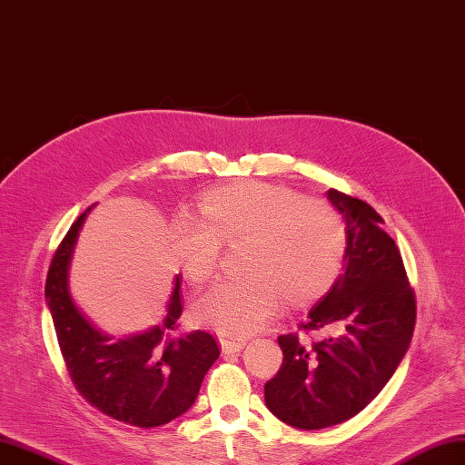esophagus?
<instances>
[{
  "label": "esophagus",
  "mask_w": 465,
  "mask_h": 465,
  "mask_svg": "<svg viewBox=\"0 0 465 465\" xmlns=\"http://www.w3.org/2000/svg\"><path fill=\"white\" fill-rule=\"evenodd\" d=\"M222 351L223 352H240L245 347V339H232V337H222L220 339Z\"/></svg>",
  "instance_id": "esophagus-1"
}]
</instances>
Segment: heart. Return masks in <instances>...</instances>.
<instances>
[{"mask_svg":"<svg viewBox=\"0 0 465 465\" xmlns=\"http://www.w3.org/2000/svg\"><path fill=\"white\" fill-rule=\"evenodd\" d=\"M223 242L250 240L247 277L223 279L193 301V319L223 334L245 337L287 303L321 297L347 253V225L331 202L265 182L215 190L200 215L182 213L172 225L176 262L192 283L213 275Z\"/></svg>","mask_w":465,"mask_h":465,"instance_id":"heart-1","label":"heart"}]
</instances>
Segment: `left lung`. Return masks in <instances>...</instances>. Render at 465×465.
<instances>
[{"label":"left lung","instance_id":"1","mask_svg":"<svg viewBox=\"0 0 465 465\" xmlns=\"http://www.w3.org/2000/svg\"><path fill=\"white\" fill-rule=\"evenodd\" d=\"M325 196L347 225V253L305 329L339 334L312 347L295 334L279 337L283 364L265 384L269 412L299 430L341 424L369 406L406 356L416 322L402 257L381 215L339 190Z\"/></svg>","mask_w":465,"mask_h":465}]
</instances>
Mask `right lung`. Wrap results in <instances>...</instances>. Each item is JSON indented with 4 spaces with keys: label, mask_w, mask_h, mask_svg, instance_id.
Returning <instances> with one entry per match:
<instances>
[{
    "label": "right lung",
    "mask_w": 465,
    "mask_h": 465,
    "mask_svg": "<svg viewBox=\"0 0 465 465\" xmlns=\"http://www.w3.org/2000/svg\"><path fill=\"white\" fill-rule=\"evenodd\" d=\"M86 208L53 257L45 301L57 341L77 391L103 414L136 428L164 426L196 402L203 376L220 356L206 331L172 337L182 315L180 277L158 325L131 334L103 331L73 297L69 272Z\"/></svg>",
    "instance_id": "1"
}]
</instances>
